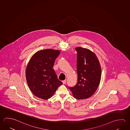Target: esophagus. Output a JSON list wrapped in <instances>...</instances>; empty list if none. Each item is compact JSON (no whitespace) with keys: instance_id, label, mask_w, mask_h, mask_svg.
Masks as SVG:
<instances>
[{"instance_id":"1","label":"esophagus","mask_w":130,"mask_h":130,"mask_svg":"<svg viewBox=\"0 0 130 130\" xmlns=\"http://www.w3.org/2000/svg\"><path fill=\"white\" fill-rule=\"evenodd\" d=\"M66 82H67V80L66 79L62 81V83H63V84H65L66 83Z\"/></svg>"}]
</instances>
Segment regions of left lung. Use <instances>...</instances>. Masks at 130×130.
<instances>
[{"instance_id":"8db88e82","label":"left lung","mask_w":130,"mask_h":130,"mask_svg":"<svg viewBox=\"0 0 130 130\" xmlns=\"http://www.w3.org/2000/svg\"><path fill=\"white\" fill-rule=\"evenodd\" d=\"M77 52V82L74 87H69L74 98L84 100L95 93L100 83L101 69L95 54L91 51L81 47Z\"/></svg>"}]
</instances>
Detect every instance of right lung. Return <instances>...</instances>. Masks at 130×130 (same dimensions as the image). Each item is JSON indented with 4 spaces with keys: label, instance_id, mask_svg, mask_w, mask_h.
Returning <instances> with one entry per match:
<instances>
[{
    "label": "right lung",
    "instance_id": "right-lung-1",
    "mask_svg": "<svg viewBox=\"0 0 130 130\" xmlns=\"http://www.w3.org/2000/svg\"><path fill=\"white\" fill-rule=\"evenodd\" d=\"M59 50L48 49L37 52L31 57L26 68L28 85L35 95L47 100L62 84L53 69Z\"/></svg>",
    "mask_w": 130,
    "mask_h": 130
}]
</instances>
